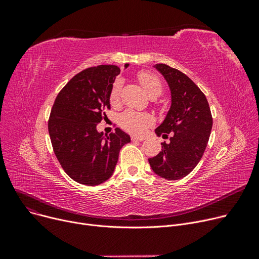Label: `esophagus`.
<instances>
[{
  "mask_svg": "<svg viewBox=\"0 0 259 259\" xmlns=\"http://www.w3.org/2000/svg\"><path fill=\"white\" fill-rule=\"evenodd\" d=\"M131 141H132V142H143V141H145V138H141V137H131Z\"/></svg>",
  "mask_w": 259,
  "mask_h": 259,
  "instance_id": "obj_1",
  "label": "esophagus"
}]
</instances>
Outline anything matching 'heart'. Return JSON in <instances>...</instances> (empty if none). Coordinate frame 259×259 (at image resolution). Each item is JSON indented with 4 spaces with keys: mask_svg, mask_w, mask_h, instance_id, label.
<instances>
[{
    "mask_svg": "<svg viewBox=\"0 0 259 259\" xmlns=\"http://www.w3.org/2000/svg\"><path fill=\"white\" fill-rule=\"evenodd\" d=\"M138 79L145 89V91L151 98H156L162 92V83L159 77L151 72L142 71L138 74ZM121 89V80L116 79L111 88L109 99L112 104H115L119 100ZM153 124V119L150 114L141 113L133 110H127L122 112L119 116V125L122 129L132 133L141 135L144 134L147 129Z\"/></svg>",
    "mask_w": 259,
    "mask_h": 259,
    "instance_id": "obj_1",
    "label": "heart"
}]
</instances>
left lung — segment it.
Wrapping results in <instances>:
<instances>
[{"mask_svg": "<svg viewBox=\"0 0 259 259\" xmlns=\"http://www.w3.org/2000/svg\"><path fill=\"white\" fill-rule=\"evenodd\" d=\"M155 67L168 81L172 98L170 110L155 133L170 139V143H161V151L149 158V164L160 178L176 181L187 176L201 159L213 118L206 95L191 78L166 64Z\"/></svg>", "mask_w": 259, "mask_h": 259, "instance_id": "1", "label": "left lung"}]
</instances>
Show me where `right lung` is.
I'll return each instance as SVG.
<instances>
[{
  "mask_svg": "<svg viewBox=\"0 0 259 259\" xmlns=\"http://www.w3.org/2000/svg\"><path fill=\"white\" fill-rule=\"evenodd\" d=\"M119 72L115 65L87 68L54 100L48 120L52 148L64 171L76 183L97 186L106 182L113 174L121 147L130 143L119 128L109 135L97 130L105 110L110 109L109 95Z\"/></svg>",
  "mask_w": 259,
  "mask_h": 259,
  "instance_id": "add662e5",
  "label": "right lung"
}]
</instances>
